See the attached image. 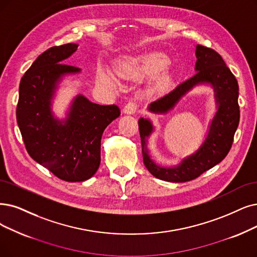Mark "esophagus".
<instances>
[{"label": "esophagus", "instance_id": "esophagus-1", "mask_svg": "<svg viewBox=\"0 0 257 257\" xmlns=\"http://www.w3.org/2000/svg\"><path fill=\"white\" fill-rule=\"evenodd\" d=\"M137 103L134 101H130L128 103L125 104V106L123 107V112L126 115H134L137 111Z\"/></svg>", "mask_w": 257, "mask_h": 257}]
</instances>
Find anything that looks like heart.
<instances>
[{"instance_id": "obj_1", "label": "heart", "mask_w": 257, "mask_h": 257, "mask_svg": "<svg viewBox=\"0 0 257 257\" xmlns=\"http://www.w3.org/2000/svg\"><path fill=\"white\" fill-rule=\"evenodd\" d=\"M169 65V59L161 54H151L139 58H131L123 60L117 66V70L123 76L142 77L146 75L156 74ZM98 80L107 86H115V79L108 71L99 70L97 74ZM167 77L161 79V83H166Z\"/></svg>"}]
</instances>
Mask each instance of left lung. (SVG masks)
Wrapping results in <instances>:
<instances>
[{
  "label": "left lung",
  "instance_id": "obj_1",
  "mask_svg": "<svg viewBox=\"0 0 257 257\" xmlns=\"http://www.w3.org/2000/svg\"><path fill=\"white\" fill-rule=\"evenodd\" d=\"M197 61L195 74L175 89L152 102L148 109L154 114H168L179 100L196 86H210L214 91L216 111L210 122L207 136L200 147L179 163L163 167L154 160L148 148L149 138L155 126L149 118L138 120L142 146L143 163L153 176L170 182H186L216 166L228 155L239 123L238 83L216 51L201 45L195 46Z\"/></svg>",
  "mask_w": 257,
  "mask_h": 257
}]
</instances>
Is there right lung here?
<instances>
[{
  "label": "right lung",
  "mask_w": 257,
  "mask_h": 257,
  "mask_svg": "<svg viewBox=\"0 0 257 257\" xmlns=\"http://www.w3.org/2000/svg\"><path fill=\"white\" fill-rule=\"evenodd\" d=\"M78 46H55L40 55L20 82L17 106L18 125L30 157L68 182L95 175L102 134L120 116L117 105H100L81 94L71 100L65 118L55 116L53 103L60 83L81 73L78 67L63 64Z\"/></svg>",
  "instance_id": "obj_1"
}]
</instances>
